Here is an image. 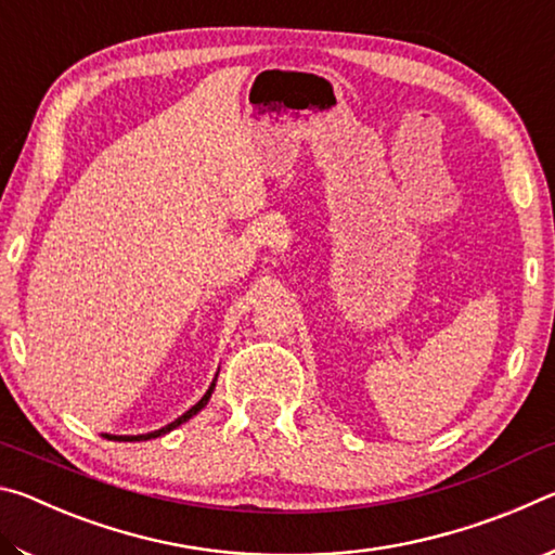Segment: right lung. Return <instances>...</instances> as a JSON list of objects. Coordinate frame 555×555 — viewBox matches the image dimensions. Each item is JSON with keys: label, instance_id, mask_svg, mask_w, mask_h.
<instances>
[{"label": "right lung", "instance_id": "1", "mask_svg": "<svg viewBox=\"0 0 555 555\" xmlns=\"http://www.w3.org/2000/svg\"><path fill=\"white\" fill-rule=\"evenodd\" d=\"M215 382H218V374H215V379H212V384H210V387H208V391H205V393H203V399H201L198 403H195V406H191V409H188V411L183 413V416H178L176 421H171V424H168V426H164V428H158V430H152V434H139V436H112V434H102V436H105L107 440H127V443H134V440H152V438H158V436H164V434H171V430H173V428H178V426H181V424H185V421H188V418H193V416H195V413H198L201 409H205V403H208V401H210V397H212V391H215Z\"/></svg>", "mask_w": 555, "mask_h": 555}]
</instances>
